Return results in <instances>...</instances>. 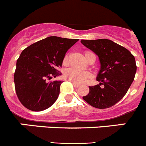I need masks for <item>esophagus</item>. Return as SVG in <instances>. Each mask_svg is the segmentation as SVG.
Segmentation results:
<instances>
[{
	"instance_id": "esophagus-1",
	"label": "esophagus",
	"mask_w": 146,
	"mask_h": 146,
	"mask_svg": "<svg viewBox=\"0 0 146 146\" xmlns=\"http://www.w3.org/2000/svg\"><path fill=\"white\" fill-rule=\"evenodd\" d=\"M72 82L73 83V85H74V86L75 88H79L80 86V85L77 84V83H75V82Z\"/></svg>"
}]
</instances>
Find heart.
Here are the masks:
<instances>
[{
  "label": "heart",
  "mask_w": 146,
  "mask_h": 146,
  "mask_svg": "<svg viewBox=\"0 0 146 146\" xmlns=\"http://www.w3.org/2000/svg\"><path fill=\"white\" fill-rule=\"evenodd\" d=\"M90 52L88 51L85 52V56L86 57L88 54ZM68 60H69V55L66 54L64 55V58H63V64L66 65L68 64ZM64 76L67 80L72 81L75 83H83L88 79L91 74L88 72H86V71H81L74 69V68H69L65 71Z\"/></svg>",
  "instance_id": "obj_1"
}]
</instances>
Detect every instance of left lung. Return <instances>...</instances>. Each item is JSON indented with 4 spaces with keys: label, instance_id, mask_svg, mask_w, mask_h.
<instances>
[{
    "label": "left lung",
    "instance_id": "1",
    "mask_svg": "<svg viewBox=\"0 0 146 146\" xmlns=\"http://www.w3.org/2000/svg\"><path fill=\"white\" fill-rule=\"evenodd\" d=\"M81 43L99 56L101 69L96 80L99 85L89 86L82 99L99 109L113 106L128 91L137 71L134 55L127 49L111 40H81Z\"/></svg>",
    "mask_w": 146,
    "mask_h": 146
}]
</instances>
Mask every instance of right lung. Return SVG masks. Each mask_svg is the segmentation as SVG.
<instances>
[{
	"label": "right lung",
	"instance_id": "right-lung-1",
	"mask_svg": "<svg viewBox=\"0 0 146 146\" xmlns=\"http://www.w3.org/2000/svg\"><path fill=\"white\" fill-rule=\"evenodd\" d=\"M78 39L50 36L26 47L17 60L15 91L23 106L42 111L57 100L62 81H50L61 75L58 70L67 50Z\"/></svg>",
	"mask_w": 146,
	"mask_h": 146
}]
</instances>
